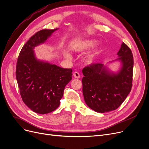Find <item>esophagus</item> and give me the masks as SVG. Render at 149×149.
Returning a JSON list of instances; mask_svg holds the SVG:
<instances>
[{
  "mask_svg": "<svg viewBox=\"0 0 149 149\" xmlns=\"http://www.w3.org/2000/svg\"><path fill=\"white\" fill-rule=\"evenodd\" d=\"M73 76L75 78H80V74L78 71H75L73 73Z\"/></svg>",
  "mask_w": 149,
  "mask_h": 149,
  "instance_id": "34e87169",
  "label": "esophagus"
}]
</instances>
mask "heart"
<instances>
[{
	"mask_svg": "<svg viewBox=\"0 0 149 149\" xmlns=\"http://www.w3.org/2000/svg\"><path fill=\"white\" fill-rule=\"evenodd\" d=\"M97 43L96 40H85L76 42L73 46V49L76 52H83L93 48ZM96 52L93 53L86 58L85 61L88 64H91L95 60Z\"/></svg>",
	"mask_w": 149,
	"mask_h": 149,
	"instance_id": "obj_1",
	"label": "heart"
}]
</instances>
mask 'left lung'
Here are the masks:
<instances>
[{"mask_svg": "<svg viewBox=\"0 0 149 149\" xmlns=\"http://www.w3.org/2000/svg\"><path fill=\"white\" fill-rule=\"evenodd\" d=\"M117 60L122 68L117 74L111 73L101 63H93L82 70L83 94L86 104L97 112L115 110L123 104L131 91L134 58L131 49L123 43Z\"/></svg>", "mask_w": 149, "mask_h": 149, "instance_id": "8db88e82", "label": "left lung"}]
</instances>
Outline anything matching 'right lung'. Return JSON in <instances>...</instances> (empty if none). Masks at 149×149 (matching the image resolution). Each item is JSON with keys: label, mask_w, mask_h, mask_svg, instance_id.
I'll return each instance as SVG.
<instances>
[{"label": "right lung", "mask_w": 149, "mask_h": 149, "mask_svg": "<svg viewBox=\"0 0 149 149\" xmlns=\"http://www.w3.org/2000/svg\"><path fill=\"white\" fill-rule=\"evenodd\" d=\"M57 30L44 29L33 35L18 57L16 78L22 101L36 113H49L60 106L66 85L72 79V69L38 61L33 49Z\"/></svg>", "instance_id": "add662e5"}]
</instances>
